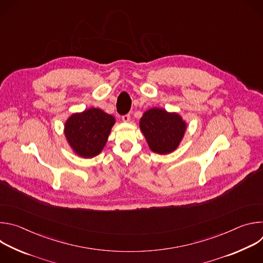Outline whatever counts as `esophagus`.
I'll return each mask as SVG.
<instances>
[{
    "label": "esophagus",
    "instance_id": "1",
    "mask_svg": "<svg viewBox=\"0 0 263 263\" xmlns=\"http://www.w3.org/2000/svg\"><path fill=\"white\" fill-rule=\"evenodd\" d=\"M122 120H123V122H125V123H128V122L130 121V115H126V116H123V117H122Z\"/></svg>",
    "mask_w": 263,
    "mask_h": 263
}]
</instances>
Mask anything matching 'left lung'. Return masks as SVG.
<instances>
[{
    "mask_svg": "<svg viewBox=\"0 0 263 263\" xmlns=\"http://www.w3.org/2000/svg\"><path fill=\"white\" fill-rule=\"evenodd\" d=\"M139 128L151 151L160 155L173 153L182 141L187 124L177 112L154 107L142 115Z\"/></svg>",
    "mask_w": 263,
    "mask_h": 263,
    "instance_id": "obj_1",
    "label": "left lung"
}]
</instances>
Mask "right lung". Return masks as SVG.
I'll return each mask as SVG.
<instances>
[{"mask_svg": "<svg viewBox=\"0 0 263 263\" xmlns=\"http://www.w3.org/2000/svg\"><path fill=\"white\" fill-rule=\"evenodd\" d=\"M116 124L115 117L100 108L91 107L72 114L64 123V136L72 152L82 158L99 155Z\"/></svg>", "mask_w": 263, "mask_h": 263, "instance_id": "right-lung-1", "label": "right lung"}]
</instances>
